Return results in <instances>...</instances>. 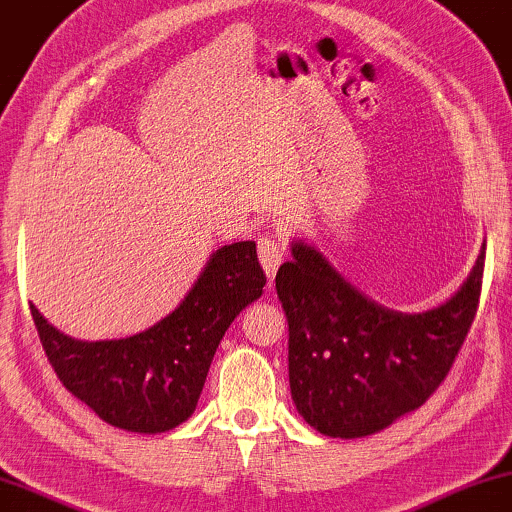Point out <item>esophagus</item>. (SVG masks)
Listing matches in <instances>:
<instances>
[{"label":"esophagus","instance_id":"34e87169","mask_svg":"<svg viewBox=\"0 0 512 512\" xmlns=\"http://www.w3.org/2000/svg\"><path fill=\"white\" fill-rule=\"evenodd\" d=\"M283 253H285V243H280L276 239H269V236H264V239L257 241L259 264H262V269L266 273V278H269V283H273V278H276L278 266H280V262H283Z\"/></svg>","mask_w":512,"mask_h":512}]
</instances>
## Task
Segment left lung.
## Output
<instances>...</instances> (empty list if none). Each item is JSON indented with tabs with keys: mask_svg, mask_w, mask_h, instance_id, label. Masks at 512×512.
Here are the masks:
<instances>
[{
	"mask_svg": "<svg viewBox=\"0 0 512 512\" xmlns=\"http://www.w3.org/2000/svg\"><path fill=\"white\" fill-rule=\"evenodd\" d=\"M485 243L443 304L401 313L348 283L313 243L292 241L276 273L290 325L287 364L299 415L329 438L378 434L413 413L448 376L478 311Z\"/></svg>",
	"mask_w": 512,
	"mask_h": 512,
	"instance_id": "left-lung-1",
	"label": "left lung"
}]
</instances>
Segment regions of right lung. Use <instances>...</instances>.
<instances>
[{
  "instance_id": "right-lung-1",
  "label": "right lung",
  "mask_w": 512,
  "mask_h": 512,
  "mask_svg": "<svg viewBox=\"0 0 512 512\" xmlns=\"http://www.w3.org/2000/svg\"><path fill=\"white\" fill-rule=\"evenodd\" d=\"M264 285L255 241H239L211 253L181 304L134 336L78 341L30 308L48 362L76 399L111 427L164 434L194 413L222 336Z\"/></svg>"
}]
</instances>
